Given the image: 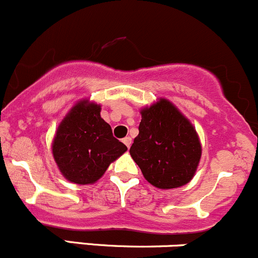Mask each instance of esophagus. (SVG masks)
<instances>
[{"label":"esophagus","instance_id":"1","mask_svg":"<svg viewBox=\"0 0 258 258\" xmlns=\"http://www.w3.org/2000/svg\"><path fill=\"white\" fill-rule=\"evenodd\" d=\"M123 143L126 145V147L130 148V144H132V138H130V137H125V138H124V139H123Z\"/></svg>","mask_w":258,"mask_h":258}]
</instances>
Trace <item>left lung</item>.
I'll list each match as a JSON object with an SVG mask.
<instances>
[{
    "label": "left lung",
    "instance_id": "1",
    "mask_svg": "<svg viewBox=\"0 0 258 258\" xmlns=\"http://www.w3.org/2000/svg\"><path fill=\"white\" fill-rule=\"evenodd\" d=\"M140 114L139 134L129 152L145 179L159 189L189 183L202 155L192 123L167 99H159Z\"/></svg>",
    "mask_w": 258,
    "mask_h": 258
}]
</instances>
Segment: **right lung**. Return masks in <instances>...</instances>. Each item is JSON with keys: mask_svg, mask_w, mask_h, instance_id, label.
Returning <instances> with one entry per match:
<instances>
[{"mask_svg": "<svg viewBox=\"0 0 258 258\" xmlns=\"http://www.w3.org/2000/svg\"><path fill=\"white\" fill-rule=\"evenodd\" d=\"M101 106L78 101L56 130L52 155L61 174L75 184H93L128 148L113 137Z\"/></svg>", "mask_w": 258, "mask_h": 258, "instance_id": "1", "label": "right lung"}]
</instances>
